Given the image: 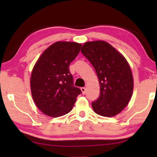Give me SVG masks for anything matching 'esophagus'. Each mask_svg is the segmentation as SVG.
I'll use <instances>...</instances> for the list:
<instances>
[{"label":"esophagus","mask_w":157,"mask_h":157,"mask_svg":"<svg viewBox=\"0 0 157 157\" xmlns=\"http://www.w3.org/2000/svg\"><path fill=\"white\" fill-rule=\"evenodd\" d=\"M81 91H82V94H85V93H86V88H84V87H82V88H81Z\"/></svg>","instance_id":"obj_1"}]
</instances>
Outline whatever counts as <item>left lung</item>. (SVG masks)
<instances>
[{
  "mask_svg": "<svg viewBox=\"0 0 157 157\" xmlns=\"http://www.w3.org/2000/svg\"><path fill=\"white\" fill-rule=\"evenodd\" d=\"M81 52L94 66L100 95L92 102L95 113L105 117L120 113L131 100L134 79L129 63L120 52L105 41L85 42Z\"/></svg>",
  "mask_w": 157,
  "mask_h": 157,
  "instance_id": "left-lung-1",
  "label": "left lung"
}]
</instances>
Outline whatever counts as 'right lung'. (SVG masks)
<instances>
[{
  "label": "right lung",
  "mask_w": 157,
  "mask_h": 157,
  "mask_svg": "<svg viewBox=\"0 0 157 157\" xmlns=\"http://www.w3.org/2000/svg\"><path fill=\"white\" fill-rule=\"evenodd\" d=\"M81 44L57 41L42 52L30 77V89L37 108L57 118L70 112L81 90L73 86L68 66L80 50Z\"/></svg>",
  "instance_id": "right-lung-1"
}]
</instances>
